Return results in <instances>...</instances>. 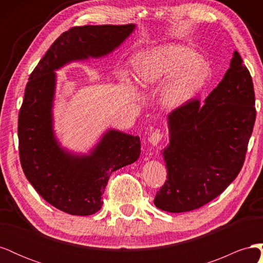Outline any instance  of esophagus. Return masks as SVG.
Listing matches in <instances>:
<instances>
[{"mask_svg":"<svg viewBox=\"0 0 263 263\" xmlns=\"http://www.w3.org/2000/svg\"><path fill=\"white\" fill-rule=\"evenodd\" d=\"M162 138H163V133H161L159 129H156L150 134V137L148 138V141L151 145L157 146L159 142L162 140Z\"/></svg>","mask_w":263,"mask_h":263,"instance_id":"esophagus-1","label":"esophagus"}]
</instances>
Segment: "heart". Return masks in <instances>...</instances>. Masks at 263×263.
I'll use <instances>...</instances> for the list:
<instances>
[{
  "instance_id": "b5f03b06",
  "label": "heart",
  "mask_w": 263,
  "mask_h": 263,
  "mask_svg": "<svg viewBox=\"0 0 263 263\" xmlns=\"http://www.w3.org/2000/svg\"><path fill=\"white\" fill-rule=\"evenodd\" d=\"M134 78L145 89L164 85L162 97L176 107L192 99L209 73V65L182 45L159 46L138 53L133 61Z\"/></svg>"
}]
</instances>
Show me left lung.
<instances>
[{"mask_svg": "<svg viewBox=\"0 0 263 263\" xmlns=\"http://www.w3.org/2000/svg\"><path fill=\"white\" fill-rule=\"evenodd\" d=\"M170 144L162 153L168 177L154 200L183 213L221 194L239 174L256 122L254 90L238 51L205 102L191 99L168 115Z\"/></svg>", "mask_w": 263, "mask_h": 263, "instance_id": "obj_1", "label": "left lung"}]
</instances>
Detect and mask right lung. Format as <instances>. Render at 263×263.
Returning a JSON list of instances; mask_svg holds the SVG:
<instances>
[{
  "label": "right lung",
  "mask_w": 263,
  "mask_h": 263,
  "mask_svg": "<svg viewBox=\"0 0 263 263\" xmlns=\"http://www.w3.org/2000/svg\"><path fill=\"white\" fill-rule=\"evenodd\" d=\"M134 28L133 24L71 27L55 39L30 73L18 115L21 164L38 194L62 212L86 216L100 211L109 176L137 160L140 139L109 130L91 156L66 154L52 133L53 70L71 60L113 51Z\"/></svg>",
  "instance_id": "obj_1"
}]
</instances>
